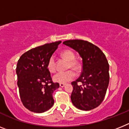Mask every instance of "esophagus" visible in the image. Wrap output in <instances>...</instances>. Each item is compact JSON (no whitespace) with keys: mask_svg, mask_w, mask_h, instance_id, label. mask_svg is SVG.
<instances>
[{"mask_svg":"<svg viewBox=\"0 0 129 129\" xmlns=\"http://www.w3.org/2000/svg\"><path fill=\"white\" fill-rule=\"evenodd\" d=\"M65 85H66V84H64V83H59L60 87H63V86H65Z\"/></svg>","mask_w":129,"mask_h":129,"instance_id":"34e87169","label":"esophagus"}]
</instances>
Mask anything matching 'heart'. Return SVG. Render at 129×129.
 Masks as SVG:
<instances>
[{
    "label": "heart",
    "instance_id": "obj_1",
    "mask_svg": "<svg viewBox=\"0 0 129 129\" xmlns=\"http://www.w3.org/2000/svg\"><path fill=\"white\" fill-rule=\"evenodd\" d=\"M61 58L68 61L67 70L64 72H59L53 77L54 82L59 83H66L72 80L75 77V73L73 69L76 72H79L81 69V63L79 60L75 59V55L72 50L69 49L63 50L60 52ZM71 69V70H70ZM47 69L50 73H54L56 71V63L54 58L52 56L47 63Z\"/></svg>",
    "mask_w": 129,
    "mask_h": 129
}]
</instances>
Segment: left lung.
Instances as JSON below:
<instances>
[{
	"label": "left lung",
	"mask_w": 129,
	"mask_h": 129,
	"mask_svg": "<svg viewBox=\"0 0 129 129\" xmlns=\"http://www.w3.org/2000/svg\"><path fill=\"white\" fill-rule=\"evenodd\" d=\"M63 44L76 50L83 59L81 76L71 83L73 104L81 110L97 108L104 99L109 82V64L105 54L98 46L83 40H68ZM78 82L82 85H79Z\"/></svg>",
	"instance_id": "8db88e82"
}]
</instances>
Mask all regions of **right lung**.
<instances>
[{
    "instance_id": "1",
    "label": "right lung",
    "mask_w": 129,
    "mask_h": 129,
    "mask_svg": "<svg viewBox=\"0 0 129 129\" xmlns=\"http://www.w3.org/2000/svg\"><path fill=\"white\" fill-rule=\"evenodd\" d=\"M61 43L57 41L32 48L18 60L16 73L19 96L29 111L43 113L54 105L52 94L59 85L53 83L47 63Z\"/></svg>"
}]
</instances>
